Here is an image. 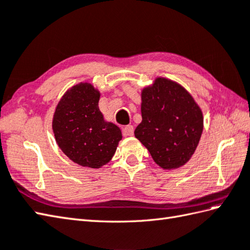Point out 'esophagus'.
I'll return each instance as SVG.
<instances>
[{
    "label": "esophagus",
    "mask_w": 250,
    "mask_h": 250,
    "mask_svg": "<svg viewBox=\"0 0 250 250\" xmlns=\"http://www.w3.org/2000/svg\"><path fill=\"white\" fill-rule=\"evenodd\" d=\"M133 133H134L133 125H125V128H124V134L125 136H132V135H133Z\"/></svg>",
    "instance_id": "1"
}]
</instances>
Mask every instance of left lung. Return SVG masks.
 <instances>
[{"mask_svg":"<svg viewBox=\"0 0 250 250\" xmlns=\"http://www.w3.org/2000/svg\"><path fill=\"white\" fill-rule=\"evenodd\" d=\"M142 122L134 135L159 167L175 169L194 153L203 132V114L182 84L157 77L142 90Z\"/></svg>","mask_w":250,"mask_h":250,"instance_id":"1","label":"left lung"}]
</instances>
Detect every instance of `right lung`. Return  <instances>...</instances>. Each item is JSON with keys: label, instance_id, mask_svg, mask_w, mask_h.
<instances>
[{"label": "right lung", "instance_id": "right-lung-1", "mask_svg": "<svg viewBox=\"0 0 250 250\" xmlns=\"http://www.w3.org/2000/svg\"><path fill=\"white\" fill-rule=\"evenodd\" d=\"M100 95L90 83H79L63 94L52 118L58 146L84 167L107 164L122 139L119 126L104 120L99 108Z\"/></svg>", "mask_w": 250, "mask_h": 250}]
</instances>
